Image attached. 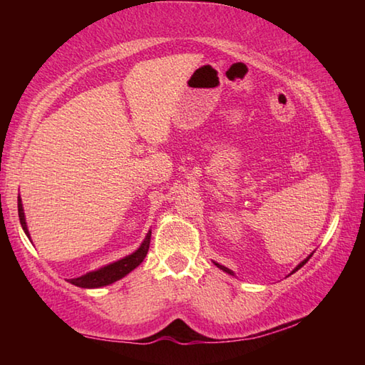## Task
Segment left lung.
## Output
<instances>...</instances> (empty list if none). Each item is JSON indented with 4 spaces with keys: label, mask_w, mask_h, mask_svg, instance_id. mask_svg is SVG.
I'll return each mask as SVG.
<instances>
[{
    "label": "left lung",
    "mask_w": 365,
    "mask_h": 365,
    "mask_svg": "<svg viewBox=\"0 0 365 365\" xmlns=\"http://www.w3.org/2000/svg\"><path fill=\"white\" fill-rule=\"evenodd\" d=\"M311 257H312V254H311V255H309V257H307V259H306V260H302V262H301V263H299V265H298V267H297V268H294V269H293V271H292V273H294V271H298V269H299V268H301V267H302V265H304V263H306V262H307V260H309V259H311ZM215 265H218V268H221V269H222V271H226V273H229V274H234V273H232V271H230V269H229V268H226V267H222V265H220V263H215Z\"/></svg>",
    "instance_id": "obj_1"
}]
</instances>
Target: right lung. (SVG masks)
Returning a JSON list of instances; mask_svg holds the SVG:
<instances>
[{"instance_id": "obj_1", "label": "right lung", "mask_w": 365, "mask_h": 365, "mask_svg": "<svg viewBox=\"0 0 365 365\" xmlns=\"http://www.w3.org/2000/svg\"><path fill=\"white\" fill-rule=\"evenodd\" d=\"M19 218H20V224H21L23 230H25V234L29 237L26 221H25V213H23L20 197H19ZM150 235H152V232L149 230V234L145 235L143 245L139 246V250L131 255H127L125 259L114 262V263H111V265H106L97 271H92V273H88L81 277L68 279V282H72L76 287H83V289H97V287H103V285L119 281V279L127 276L131 269H135L139 263L145 259L147 251H149V246H150Z\"/></svg>"}]
</instances>
